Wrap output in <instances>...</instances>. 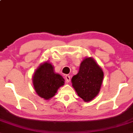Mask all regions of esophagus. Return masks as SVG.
I'll return each instance as SVG.
<instances>
[{
  "mask_svg": "<svg viewBox=\"0 0 133 133\" xmlns=\"http://www.w3.org/2000/svg\"><path fill=\"white\" fill-rule=\"evenodd\" d=\"M65 79L66 83H69L70 81H71V77H70V76H69V75H66V76H65Z\"/></svg>",
  "mask_w": 133,
  "mask_h": 133,
  "instance_id": "34e87169",
  "label": "esophagus"
}]
</instances>
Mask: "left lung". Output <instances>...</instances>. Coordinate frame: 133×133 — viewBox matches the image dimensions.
<instances>
[{"mask_svg":"<svg viewBox=\"0 0 133 133\" xmlns=\"http://www.w3.org/2000/svg\"><path fill=\"white\" fill-rule=\"evenodd\" d=\"M103 78L104 72L94 59L86 57L71 82L77 95L84 102H89L98 94Z\"/></svg>","mask_w":133,"mask_h":133,"instance_id":"1","label":"left lung"}]
</instances>
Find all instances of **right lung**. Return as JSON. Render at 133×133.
<instances>
[{"mask_svg":"<svg viewBox=\"0 0 133 133\" xmlns=\"http://www.w3.org/2000/svg\"><path fill=\"white\" fill-rule=\"evenodd\" d=\"M61 75L54 71V66L48 61L40 64L34 72L32 82L38 96L45 100L54 97L60 87L64 85Z\"/></svg>","mask_w":133,"mask_h":133,"instance_id":"obj_1","label":"right lung"}]
</instances>
